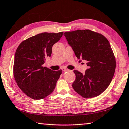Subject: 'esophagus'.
Instances as JSON below:
<instances>
[{
  "mask_svg": "<svg viewBox=\"0 0 129 129\" xmlns=\"http://www.w3.org/2000/svg\"><path fill=\"white\" fill-rule=\"evenodd\" d=\"M62 70L63 71V72H66V71H69L68 69H67V68H62Z\"/></svg>",
  "mask_w": 129,
  "mask_h": 129,
  "instance_id": "1",
  "label": "esophagus"
}]
</instances>
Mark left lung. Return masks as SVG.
Returning a JSON list of instances; mask_svg holds the SVG:
<instances>
[{
  "mask_svg": "<svg viewBox=\"0 0 129 129\" xmlns=\"http://www.w3.org/2000/svg\"><path fill=\"white\" fill-rule=\"evenodd\" d=\"M63 35L77 58L86 61L88 67L84 74L73 71V89L85 98L98 96L109 85L116 68L110 43L101 34L90 30L68 31Z\"/></svg>",
  "mask_w": 129,
  "mask_h": 129,
  "instance_id": "obj_1",
  "label": "left lung"
}]
</instances>
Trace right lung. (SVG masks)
Here are the masks:
<instances>
[{"label": "right lung", "instance_id": "1", "mask_svg": "<svg viewBox=\"0 0 129 129\" xmlns=\"http://www.w3.org/2000/svg\"><path fill=\"white\" fill-rule=\"evenodd\" d=\"M42 33L22 41L15 54L13 74L20 89L30 98L44 99L54 90L62 71H52L43 67L46 58L51 57L53 45L63 35Z\"/></svg>", "mask_w": 129, "mask_h": 129}]
</instances>
